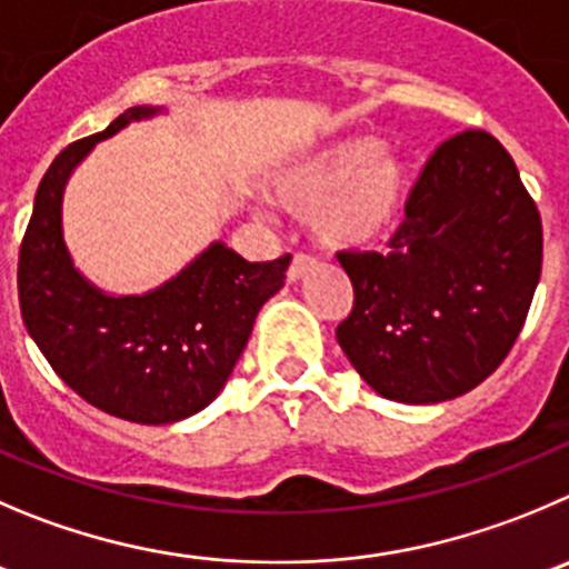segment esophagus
Listing matches in <instances>:
<instances>
[{
  "instance_id": "34e87169",
  "label": "esophagus",
  "mask_w": 569,
  "mask_h": 569,
  "mask_svg": "<svg viewBox=\"0 0 569 569\" xmlns=\"http://www.w3.org/2000/svg\"><path fill=\"white\" fill-rule=\"evenodd\" d=\"M312 264H316V259H312L310 253H293V262H290L288 268V279H301V276H307V270H310Z\"/></svg>"
}]
</instances>
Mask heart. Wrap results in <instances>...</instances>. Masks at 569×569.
<instances>
[{
    "instance_id": "b5f03b06",
    "label": "heart",
    "mask_w": 569,
    "mask_h": 569,
    "mask_svg": "<svg viewBox=\"0 0 569 569\" xmlns=\"http://www.w3.org/2000/svg\"><path fill=\"white\" fill-rule=\"evenodd\" d=\"M270 198L296 218L316 220L323 246L371 248L399 226L405 170L377 156L375 139H346L276 172Z\"/></svg>"
}]
</instances>
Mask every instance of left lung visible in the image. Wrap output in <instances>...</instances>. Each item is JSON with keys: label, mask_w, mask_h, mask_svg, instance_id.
I'll return each mask as SVG.
<instances>
[{"label": "left lung", "mask_w": 569, "mask_h": 569, "mask_svg": "<svg viewBox=\"0 0 569 569\" xmlns=\"http://www.w3.org/2000/svg\"><path fill=\"white\" fill-rule=\"evenodd\" d=\"M355 288L340 349L380 397L456 399L495 375L531 310L542 218L511 153L461 131L421 167L388 253L338 251Z\"/></svg>", "instance_id": "obj_1"}]
</instances>
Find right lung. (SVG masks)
I'll use <instances>...</instances> for the list:
<instances>
[{"instance_id": "1", "label": "right lung", "mask_w": 569, "mask_h": 569, "mask_svg": "<svg viewBox=\"0 0 569 569\" xmlns=\"http://www.w3.org/2000/svg\"><path fill=\"white\" fill-rule=\"evenodd\" d=\"M150 113L128 108L102 133L56 156L21 237L19 305L30 338L78 397L117 419L170 425L218 397L259 307L284 284L290 253L248 262L214 242L153 293L117 299L91 288L63 246V187L100 139Z\"/></svg>"}]
</instances>
